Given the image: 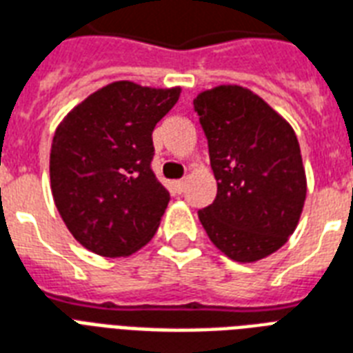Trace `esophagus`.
Masks as SVG:
<instances>
[{
  "label": "esophagus",
  "instance_id": "obj_1",
  "mask_svg": "<svg viewBox=\"0 0 353 353\" xmlns=\"http://www.w3.org/2000/svg\"><path fill=\"white\" fill-rule=\"evenodd\" d=\"M185 183H187V181H185V179H179V181L174 183V187H176V190H177V192H179V194H181L183 188H185Z\"/></svg>",
  "mask_w": 353,
  "mask_h": 353
}]
</instances>
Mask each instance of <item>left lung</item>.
Returning a JSON list of instances; mask_svg holds the SVG:
<instances>
[{
	"label": "left lung",
	"instance_id": "1",
	"mask_svg": "<svg viewBox=\"0 0 353 353\" xmlns=\"http://www.w3.org/2000/svg\"><path fill=\"white\" fill-rule=\"evenodd\" d=\"M216 198L198 211L212 244L230 259L254 263L289 241L302 214L307 181L289 122L239 85L196 96Z\"/></svg>",
	"mask_w": 353,
	"mask_h": 353
}]
</instances>
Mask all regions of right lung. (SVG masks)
Instances as JSON below:
<instances>
[{
    "label": "right lung",
    "mask_w": 353,
    "mask_h": 353,
    "mask_svg": "<svg viewBox=\"0 0 353 353\" xmlns=\"http://www.w3.org/2000/svg\"><path fill=\"white\" fill-rule=\"evenodd\" d=\"M181 88L117 81L66 114L50 153L53 200L75 241L125 257L152 241L170 194L152 170V133Z\"/></svg>",
    "instance_id": "add662e5"
}]
</instances>
